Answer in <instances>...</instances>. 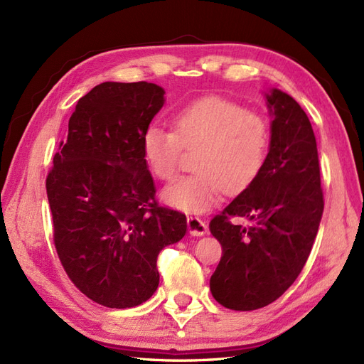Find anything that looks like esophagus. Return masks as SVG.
Returning <instances> with one entry per match:
<instances>
[{
  "instance_id": "1",
  "label": "esophagus",
  "mask_w": 364,
  "mask_h": 364,
  "mask_svg": "<svg viewBox=\"0 0 364 364\" xmlns=\"http://www.w3.org/2000/svg\"><path fill=\"white\" fill-rule=\"evenodd\" d=\"M186 223H188V230H190L191 235L200 237V235H205L208 232V225L199 217L191 215V217H188V220H186Z\"/></svg>"
}]
</instances>
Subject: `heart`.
<instances>
[{
	"label": "heart",
	"mask_w": 364,
	"mask_h": 364,
	"mask_svg": "<svg viewBox=\"0 0 364 364\" xmlns=\"http://www.w3.org/2000/svg\"><path fill=\"white\" fill-rule=\"evenodd\" d=\"M272 132L269 121L223 97H205L179 107L171 130L150 126L142 135V156L153 178L168 182L183 150H196L194 174L176 179L162 193L164 202L183 213H202L222 190H247L266 167Z\"/></svg>",
	"instance_id": "1"
}]
</instances>
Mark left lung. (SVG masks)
<instances>
[{
  "label": "left lung",
  "mask_w": 364,
  "mask_h": 364,
  "mask_svg": "<svg viewBox=\"0 0 364 364\" xmlns=\"http://www.w3.org/2000/svg\"><path fill=\"white\" fill-rule=\"evenodd\" d=\"M267 103L273 121L266 167L209 222L222 245L209 289L220 305L235 311L272 304L299 277L325 203L310 119L279 90H272ZM234 216L249 218L251 226L230 223Z\"/></svg>",
  "instance_id": "1"
}]
</instances>
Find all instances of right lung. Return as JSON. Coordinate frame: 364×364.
Wrapping results in <instances>:
<instances>
[{"label": "right lung", "instance_id": "add662e5", "mask_svg": "<svg viewBox=\"0 0 364 364\" xmlns=\"http://www.w3.org/2000/svg\"><path fill=\"white\" fill-rule=\"evenodd\" d=\"M162 105L155 83L97 85L75 105L47 176L58 257L75 287L107 308L150 299L159 252L186 232L185 214L159 206L142 156Z\"/></svg>", "mask_w": 364, "mask_h": 364}]
</instances>
